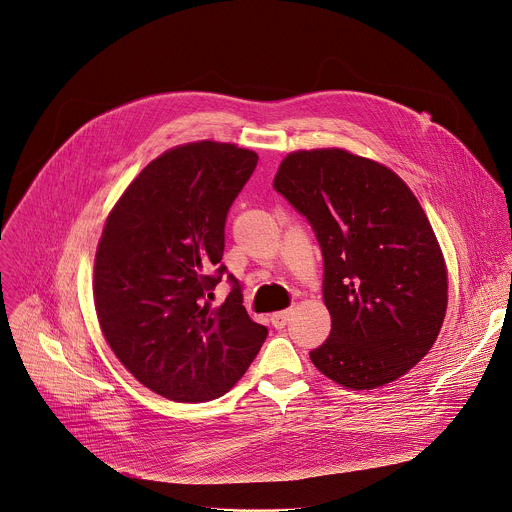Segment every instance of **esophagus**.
I'll list each match as a JSON object with an SVG mask.
<instances>
[{
	"mask_svg": "<svg viewBox=\"0 0 512 512\" xmlns=\"http://www.w3.org/2000/svg\"><path fill=\"white\" fill-rule=\"evenodd\" d=\"M291 315H293V309H283V311H277L271 315V323L275 329H283L289 321H291Z\"/></svg>",
	"mask_w": 512,
	"mask_h": 512,
	"instance_id": "esophagus-1",
	"label": "esophagus"
}]
</instances>
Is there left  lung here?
<instances>
[{
    "label": "left lung",
    "instance_id": "8db88e82",
    "mask_svg": "<svg viewBox=\"0 0 512 512\" xmlns=\"http://www.w3.org/2000/svg\"><path fill=\"white\" fill-rule=\"evenodd\" d=\"M273 187L323 251L331 333L313 365L351 391L409 373L435 345L449 303L447 263L415 193L393 169L341 147L289 153Z\"/></svg>",
    "mask_w": 512,
    "mask_h": 512
}]
</instances>
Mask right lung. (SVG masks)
<instances>
[{"mask_svg":"<svg viewBox=\"0 0 512 512\" xmlns=\"http://www.w3.org/2000/svg\"><path fill=\"white\" fill-rule=\"evenodd\" d=\"M257 153L193 141L153 159L109 211L93 265L101 333L121 365L177 403L225 395L259 353L267 327L233 289L213 307L225 267V219ZM233 281V277H231Z\"/></svg>","mask_w":512,"mask_h":512,"instance_id":"1","label":"right lung"}]
</instances>
